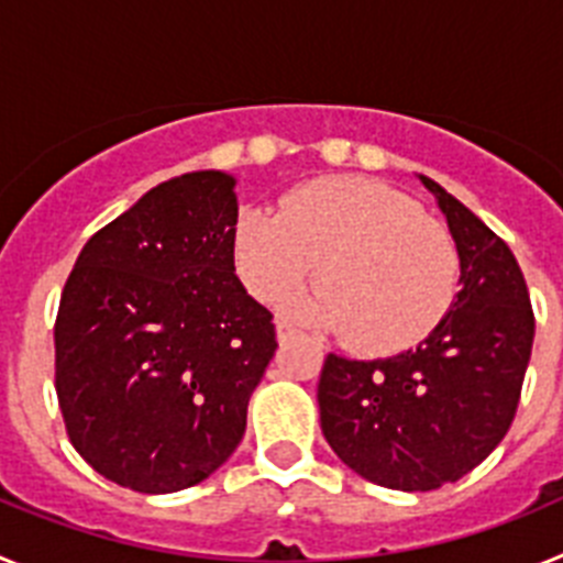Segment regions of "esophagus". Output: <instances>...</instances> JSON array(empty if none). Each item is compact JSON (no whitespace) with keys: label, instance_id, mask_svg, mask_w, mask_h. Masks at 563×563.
<instances>
[{"label":"esophagus","instance_id":"34e87169","mask_svg":"<svg viewBox=\"0 0 563 563\" xmlns=\"http://www.w3.org/2000/svg\"><path fill=\"white\" fill-rule=\"evenodd\" d=\"M292 335H296V330H292V327L287 324V321H278V324H276V338H278V343H287Z\"/></svg>","mask_w":563,"mask_h":563}]
</instances>
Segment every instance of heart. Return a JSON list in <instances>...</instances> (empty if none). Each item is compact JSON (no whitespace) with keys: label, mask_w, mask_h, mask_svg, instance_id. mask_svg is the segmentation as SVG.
<instances>
[{"label":"heart","mask_w":563,"mask_h":563,"mask_svg":"<svg viewBox=\"0 0 563 563\" xmlns=\"http://www.w3.org/2000/svg\"><path fill=\"white\" fill-rule=\"evenodd\" d=\"M233 258L258 301H278L316 273L324 287L292 301V316L341 332L369 355L431 335L460 285L454 239L406 194L375 180H327L285 197L282 211H247Z\"/></svg>","instance_id":"1"}]
</instances>
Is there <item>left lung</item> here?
Returning a JSON list of instances; mask_svg holds the SVG:
<instances>
[{
    "label": "left lung",
    "mask_w": 563,
    "mask_h": 563,
    "mask_svg": "<svg viewBox=\"0 0 563 563\" xmlns=\"http://www.w3.org/2000/svg\"><path fill=\"white\" fill-rule=\"evenodd\" d=\"M460 256V292L417 350L377 361L330 352L318 380L321 431L343 465L391 490H437L474 471L519 406L536 318L510 247L440 183Z\"/></svg>",
    "instance_id": "1"
}]
</instances>
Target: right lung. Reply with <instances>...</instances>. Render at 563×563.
<instances>
[{
  "mask_svg": "<svg viewBox=\"0 0 563 563\" xmlns=\"http://www.w3.org/2000/svg\"><path fill=\"white\" fill-rule=\"evenodd\" d=\"M236 177L154 186L84 245L56 318L69 442L137 494H174L236 451L276 352L273 316L239 282Z\"/></svg>",
  "mask_w": 563,
  "mask_h": 563,
  "instance_id": "1",
  "label": "right lung"
}]
</instances>
